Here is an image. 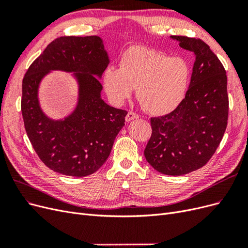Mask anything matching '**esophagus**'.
<instances>
[{
  "label": "esophagus",
  "mask_w": 248,
  "mask_h": 248,
  "mask_svg": "<svg viewBox=\"0 0 248 248\" xmlns=\"http://www.w3.org/2000/svg\"><path fill=\"white\" fill-rule=\"evenodd\" d=\"M140 118V116L137 114V112H133V111H129L128 114L126 115V118H125V120L127 122H130V121H132V120H134V119H139Z\"/></svg>",
  "instance_id": "esophagus-1"
}]
</instances>
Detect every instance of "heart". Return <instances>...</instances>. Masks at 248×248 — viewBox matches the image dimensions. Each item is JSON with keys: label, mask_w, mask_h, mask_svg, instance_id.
Returning <instances> with one entry per match:
<instances>
[{"label": "heart", "mask_w": 248, "mask_h": 248, "mask_svg": "<svg viewBox=\"0 0 248 248\" xmlns=\"http://www.w3.org/2000/svg\"><path fill=\"white\" fill-rule=\"evenodd\" d=\"M190 68L184 59L144 46L123 52L120 67H108L103 85L108 98L117 106L124 103L137 88L140 104L152 115L174 110L185 97Z\"/></svg>", "instance_id": "heart-1"}]
</instances>
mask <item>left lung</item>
I'll return each instance as SVG.
<instances>
[{"label":"left lung","instance_id":"8db88e82","mask_svg":"<svg viewBox=\"0 0 248 248\" xmlns=\"http://www.w3.org/2000/svg\"><path fill=\"white\" fill-rule=\"evenodd\" d=\"M196 55L185 98L170 114L151 118L145 157L164 175L180 176L202 168L218 148L229 117L228 78L223 65L202 39L171 36Z\"/></svg>","mask_w":248,"mask_h":248}]
</instances>
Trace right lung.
Here are the masks:
<instances>
[{
	"label": "right lung",
	"instance_id": "obj_1",
	"mask_svg": "<svg viewBox=\"0 0 248 248\" xmlns=\"http://www.w3.org/2000/svg\"><path fill=\"white\" fill-rule=\"evenodd\" d=\"M108 62L98 36H62L52 40L27 70L21 96L25 129L36 154L51 170L85 177L98 170L108 158L127 115L100 97L98 78ZM50 70L76 72L80 86L76 110L61 122L47 118L38 102L39 82Z\"/></svg>",
	"mask_w": 248,
	"mask_h": 248
}]
</instances>
